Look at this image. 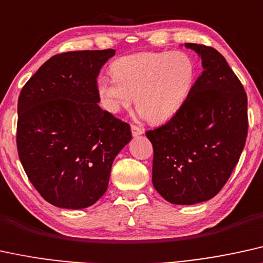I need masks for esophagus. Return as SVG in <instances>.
<instances>
[{"instance_id": "34e87169", "label": "esophagus", "mask_w": 263, "mask_h": 263, "mask_svg": "<svg viewBox=\"0 0 263 263\" xmlns=\"http://www.w3.org/2000/svg\"><path fill=\"white\" fill-rule=\"evenodd\" d=\"M131 131H132V135H134V136H139V135H142L143 132H144V129H143L142 127H139V126H137V125L132 124L131 125Z\"/></svg>"}]
</instances>
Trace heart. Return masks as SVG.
<instances>
[{"instance_id": "b5f03b06", "label": "heart", "mask_w": 263, "mask_h": 263, "mask_svg": "<svg viewBox=\"0 0 263 263\" xmlns=\"http://www.w3.org/2000/svg\"><path fill=\"white\" fill-rule=\"evenodd\" d=\"M111 78L97 80L102 105L110 112L136 107L153 122L175 115L187 101L197 78V66L184 52H143L111 64Z\"/></svg>"}]
</instances>
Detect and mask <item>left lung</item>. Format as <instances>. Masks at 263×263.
Instances as JSON below:
<instances>
[{"label": "left lung", "mask_w": 263, "mask_h": 263, "mask_svg": "<svg viewBox=\"0 0 263 263\" xmlns=\"http://www.w3.org/2000/svg\"><path fill=\"white\" fill-rule=\"evenodd\" d=\"M202 70L181 109L145 132L153 144L152 181L165 200L192 205L214 198L227 183L248 137V97L223 55L185 43Z\"/></svg>", "instance_id": "left-lung-1"}]
</instances>
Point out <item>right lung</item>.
Wrapping results in <instances>:
<instances>
[{
    "label": "right lung",
    "instance_id": "add662e5",
    "mask_svg": "<svg viewBox=\"0 0 263 263\" xmlns=\"http://www.w3.org/2000/svg\"><path fill=\"white\" fill-rule=\"evenodd\" d=\"M114 49L53 55L22 88L16 149L49 204L84 209L107 192L111 165L131 141L127 122L97 104V76Z\"/></svg>",
    "mask_w": 263,
    "mask_h": 263
}]
</instances>
